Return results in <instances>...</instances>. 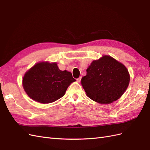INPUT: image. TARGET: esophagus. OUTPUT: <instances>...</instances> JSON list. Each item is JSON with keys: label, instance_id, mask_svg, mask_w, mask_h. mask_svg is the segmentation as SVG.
<instances>
[{"label": "esophagus", "instance_id": "esophagus-1", "mask_svg": "<svg viewBox=\"0 0 150 150\" xmlns=\"http://www.w3.org/2000/svg\"><path fill=\"white\" fill-rule=\"evenodd\" d=\"M81 77H79V78L77 79V81H78V83H80V82H81Z\"/></svg>", "mask_w": 150, "mask_h": 150}]
</instances>
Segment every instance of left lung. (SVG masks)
<instances>
[{"label": "left lung", "instance_id": "left-lung-1", "mask_svg": "<svg viewBox=\"0 0 150 150\" xmlns=\"http://www.w3.org/2000/svg\"><path fill=\"white\" fill-rule=\"evenodd\" d=\"M81 79L86 95L101 104H110L118 99L129 83L126 67L110 56L94 60Z\"/></svg>", "mask_w": 150, "mask_h": 150}]
</instances>
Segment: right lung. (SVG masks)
Instances as JSON below:
<instances>
[{"label":"right lung","instance_id":"obj_1","mask_svg":"<svg viewBox=\"0 0 150 150\" xmlns=\"http://www.w3.org/2000/svg\"><path fill=\"white\" fill-rule=\"evenodd\" d=\"M70 72L61 71L56 62H39L25 72L23 88L33 100L51 103L62 98L71 83L74 82Z\"/></svg>","mask_w":150,"mask_h":150}]
</instances>
